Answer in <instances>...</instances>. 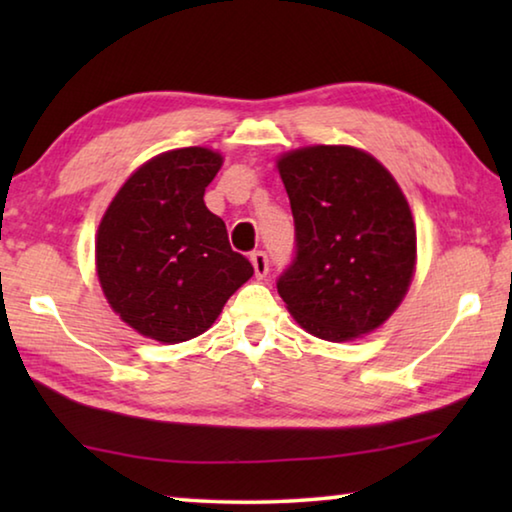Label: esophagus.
Segmentation results:
<instances>
[{"label":"esophagus","instance_id":"1","mask_svg":"<svg viewBox=\"0 0 512 512\" xmlns=\"http://www.w3.org/2000/svg\"><path fill=\"white\" fill-rule=\"evenodd\" d=\"M250 262H253L255 275L259 277V280L266 277V273H268V255L264 253V250H255V253L250 255Z\"/></svg>","mask_w":512,"mask_h":512}]
</instances>
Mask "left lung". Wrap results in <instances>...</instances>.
<instances>
[{
    "instance_id": "1",
    "label": "left lung",
    "mask_w": 512,
    "mask_h": 512,
    "mask_svg": "<svg viewBox=\"0 0 512 512\" xmlns=\"http://www.w3.org/2000/svg\"><path fill=\"white\" fill-rule=\"evenodd\" d=\"M296 257L277 293L309 334L352 341L400 307L415 271V225L400 185L370 153L305 146L277 160Z\"/></svg>"
}]
</instances>
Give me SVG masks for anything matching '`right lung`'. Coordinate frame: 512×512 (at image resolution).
<instances>
[{"instance_id":"1","label":"right lung","mask_w":512,"mask_h":512,"mask_svg":"<svg viewBox=\"0 0 512 512\" xmlns=\"http://www.w3.org/2000/svg\"><path fill=\"white\" fill-rule=\"evenodd\" d=\"M223 158L203 146L155 155L112 198L97 232V275L110 307L160 343L203 334L253 275L205 207Z\"/></svg>"}]
</instances>
